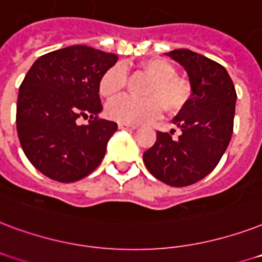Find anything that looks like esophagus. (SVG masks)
<instances>
[{"label": "esophagus", "instance_id": "1", "mask_svg": "<svg viewBox=\"0 0 262 262\" xmlns=\"http://www.w3.org/2000/svg\"><path fill=\"white\" fill-rule=\"evenodd\" d=\"M119 128L120 129H135L137 128V125L128 124V123H119Z\"/></svg>", "mask_w": 262, "mask_h": 262}]
</instances>
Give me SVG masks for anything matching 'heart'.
Returning <instances> with one entry per match:
<instances>
[{
	"instance_id": "b5f03b06",
	"label": "heart",
	"mask_w": 262,
	"mask_h": 262,
	"mask_svg": "<svg viewBox=\"0 0 262 262\" xmlns=\"http://www.w3.org/2000/svg\"><path fill=\"white\" fill-rule=\"evenodd\" d=\"M143 70L153 78L146 97L139 101L131 97L113 99L106 106V115L120 123H145L161 116L164 106L168 112H179L187 105L191 90L186 80L175 76V67L165 58H150ZM127 75L121 66L111 67L99 79L98 90L103 98H115L124 90Z\"/></svg>"
}]
</instances>
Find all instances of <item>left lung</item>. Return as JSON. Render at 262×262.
<instances>
[{
	"label": "left lung",
	"instance_id": "1",
	"mask_svg": "<svg viewBox=\"0 0 262 262\" xmlns=\"http://www.w3.org/2000/svg\"><path fill=\"white\" fill-rule=\"evenodd\" d=\"M188 75L191 95L173 119L182 131L178 139L157 133L143 153V163L154 178L173 187L196 183L219 164L234 129L236 91L227 70L188 49L165 53Z\"/></svg>",
	"mask_w": 262,
	"mask_h": 262
}]
</instances>
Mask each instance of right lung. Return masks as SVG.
Masks as SVG:
<instances>
[{
	"label": "right lung",
	"mask_w": 262,
	"mask_h": 262,
	"mask_svg": "<svg viewBox=\"0 0 262 262\" xmlns=\"http://www.w3.org/2000/svg\"><path fill=\"white\" fill-rule=\"evenodd\" d=\"M117 56L75 45L40 56L19 89L16 127L30 163L61 183L90 175L117 124L99 119V79ZM91 119L80 126L79 118Z\"/></svg>",
	"instance_id": "right-lung-1"
}]
</instances>
